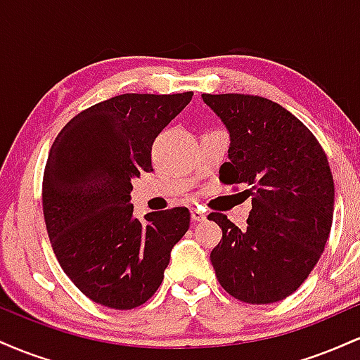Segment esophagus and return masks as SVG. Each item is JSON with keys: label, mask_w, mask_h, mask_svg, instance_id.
<instances>
[{"label": "esophagus", "mask_w": 360, "mask_h": 360, "mask_svg": "<svg viewBox=\"0 0 360 360\" xmlns=\"http://www.w3.org/2000/svg\"><path fill=\"white\" fill-rule=\"evenodd\" d=\"M191 218H193V221H203V220H206V213L201 212V210L194 208V210H191Z\"/></svg>", "instance_id": "obj_1"}]
</instances>
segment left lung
Returning a JSON list of instances; mask_svg holds the SVG:
<instances>
[{
	"mask_svg": "<svg viewBox=\"0 0 360 360\" xmlns=\"http://www.w3.org/2000/svg\"><path fill=\"white\" fill-rule=\"evenodd\" d=\"M230 134L225 184L252 198L247 230L223 213L212 250L218 283L233 298L269 304L298 289L323 254L333 220V177L315 135L286 108L252 94H203Z\"/></svg>",
	"mask_w": 360,
	"mask_h": 360,
	"instance_id": "1",
	"label": "left lung"
}]
</instances>
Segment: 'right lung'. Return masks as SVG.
Masks as SVG:
<instances>
[{"mask_svg": "<svg viewBox=\"0 0 360 360\" xmlns=\"http://www.w3.org/2000/svg\"><path fill=\"white\" fill-rule=\"evenodd\" d=\"M127 93L81 111L57 135L42 183L53 254L94 303L131 309L154 296L171 250L189 229L188 208L134 217L131 179L152 171V143L191 101Z\"/></svg>", "mask_w": 360, "mask_h": 360, "instance_id": "add662e5", "label": "right lung"}]
</instances>
